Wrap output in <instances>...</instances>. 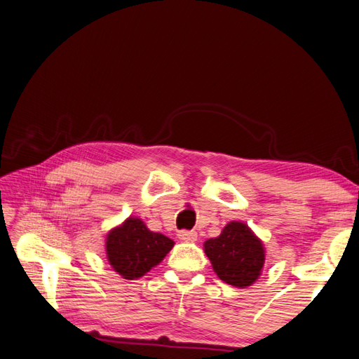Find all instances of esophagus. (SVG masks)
Instances as JSON below:
<instances>
[{"label":"esophagus","mask_w":359,"mask_h":359,"mask_svg":"<svg viewBox=\"0 0 359 359\" xmlns=\"http://www.w3.org/2000/svg\"><path fill=\"white\" fill-rule=\"evenodd\" d=\"M178 237L182 241H196L198 240V232L196 231H187V229H182L178 232Z\"/></svg>","instance_id":"34e87169"}]
</instances>
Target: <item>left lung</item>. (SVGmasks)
Here are the masks:
<instances>
[{
	"instance_id": "8db88e82",
	"label": "left lung",
	"mask_w": 359,
	"mask_h": 359,
	"mask_svg": "<svg viewBox=\"0 0 359 359\" xmlns=\"http://www.w3.org/2000/svg\"><path fill=\"white\" fill-rule=\"evenodd\" d=\"M203 248L217 276L229 285L243 288L254 284L264 266L263 243L241 222H229Z\"/></svg>"
}]
</instances>
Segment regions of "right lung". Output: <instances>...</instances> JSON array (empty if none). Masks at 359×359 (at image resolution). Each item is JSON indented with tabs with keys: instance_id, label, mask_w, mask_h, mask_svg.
<instances>
[{
	"instance_id": "add662e5",
	"label": "right lung",
	"mask_w": 359,
	"mask_h": 359,
	"mask_svg": "<svg viewBox=\"0 0 359 359\" xmlns=\"http://www.w3.org/2000/svg\"><path fill=\"white\" fill-rule=\"evenodd\" d=\"M107 258L125 279H137L157 266L173 248V241L152 232L140 219L130 217L107 236Z\"/></svg>"
}]
</instances>
